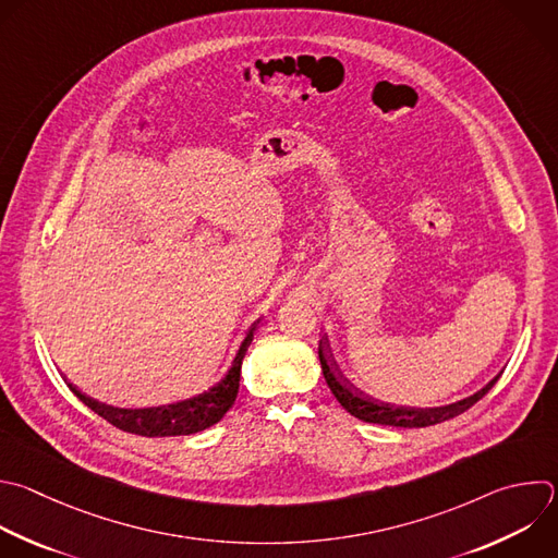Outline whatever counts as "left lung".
Instances as JSON below:
<instances>
[{"instance_id": "left-lung-1", "label": "left lung", "mask_w": 558, "mask_h": 558, "mask_svg": "<svg viewBox=\"0 0 558 558\" xmlns=\"http://www.w3.org/2000/svg\"><path fill=\"white\" fill-rule=\"evenodd\" d=\"M317 352H319V363H322L324 379H326L330 392L335 395V399L341 403V408L345 412H350L359 421L377 423V425H390V427H429V425H438L442 421L456 418L462 412H466L469 408H473L482 397H486V392L501 377V375H497L493 381H488L473 397L462 399V401L451 403V405H445V408H425V410L423 408H403V405H392V403L377 401L373 397H365L352 384H348V379H343V375L339 373L332 356H330L326 337L319 339Z\"/></svg>"}]
</instances>
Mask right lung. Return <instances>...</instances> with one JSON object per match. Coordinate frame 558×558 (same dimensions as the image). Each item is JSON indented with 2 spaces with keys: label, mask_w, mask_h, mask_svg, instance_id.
<instances>
[{
  "label": "right lung",
  "mask_w": 558,
  "mask_h": 558,
  "mask_svg": "<svg viewBox=\"0 0 558 558\" xmlns=\"http://www.w3.org/2000/svg\"><path fill=\"white\" fill-rule=\"evenodd\" d=\"M256 328H258V322H254L252 328L247 330L239 352L234 354L232 365L210 388H206L204 392H199L191 399L177 401V403H168V405H159V408L122 410V408H111V405L98 403L96 399L83 395L72 384H68V386L92 412H96L100 418H105L107 423H111L113 427H118L122 432L146 436V438L197 434V432L208 429L215 423H219L226 416V412L234 405L236 395H239V381H241V363H243V356L254 339Z\"/></svg>",
  "instance_id": "right-lung-1"
}]
</instances>
